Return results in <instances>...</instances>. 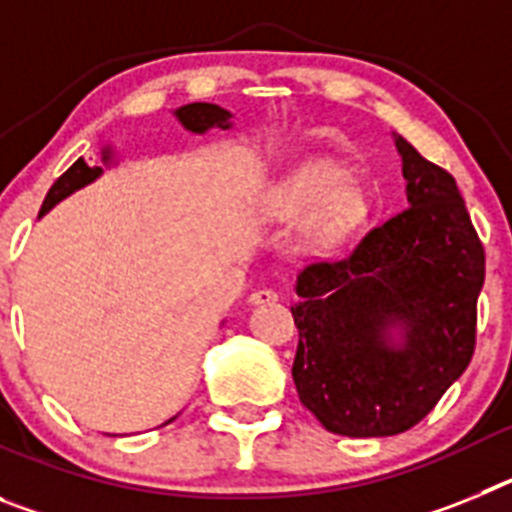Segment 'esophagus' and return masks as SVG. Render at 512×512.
<instances>
[{
    "label": "esophagus",
    "instance_id": "1",
    "mask_svg": "<svg viewBox=\"0 0 512 512\" xmlns=\"http://www.w3.org/2000/svg\"><path fill=\"white\" fill-rule=\"evenodd\" d=\"M279 300V292H274V289H256V292H251V297H248V302L251 305H271V302Z\"/></svg>",
    "mask_w": 512,
    "mask_h": 512
}]
</instances>
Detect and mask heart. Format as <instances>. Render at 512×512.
I'll return each instance as SVG.
<instances>
[{
  "label": "heart",
  "instance_id": "b5f03b06",
  "mask_svg": "<svg viewBox=\"0 0 512 512\" xmlns=\"http://www.w3.org/2000/svg\"><path fill=\"white\" fill-rule=\"evenodd\" d=\"M266 210L277 220H310V241L318 248L346 243L369 217V197L364 187L348 182V171L336 164H307L271 189Z\"/></svg>",
  "mask_w": 512,
  "mask_h": 512
}]
</instances>
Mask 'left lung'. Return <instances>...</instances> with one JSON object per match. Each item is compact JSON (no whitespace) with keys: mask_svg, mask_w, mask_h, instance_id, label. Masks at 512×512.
<instances>
[{"mask_svg":"<svg viewBox=\"0 0 512 512\" xmlns=\"http://www.w3.org/2000/svg\"><path fill=\"white\" fill-rule=\"evenodd\" d=\"M408 205L338 261H312L292 305V377L330 433L395 436L464 374L477 343L485 248L454 176L397 138ZM402 327L395 347L389 333Z\"/></svg>","mask_w":512,"mask_h":512,"instance_id":"8db88e82","label":"left lung"}]
</instances>
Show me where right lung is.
Returning <instances> with one entry per match:
<instances>
[{
  "label": "right lung",
  "instance_id": "right-lung-1",
  "mask_svg": "<svg viewBox=\"0 0 512 512\" xmlns=\"http://www.w3.org/2000/svg\"><path fill=\"white\" fill-rule=\"evenodd\" d=\"M176 117H179V122H182L187 130H192V133H205V130L212 128V125H217V128H230V112L223 110V107H217V104H207V102L187 104V107H179V110H176ZM104 158H110V156H104ZM99 174H102L99 166H89L84 158H79V161L63 171L56 182H53V187L48 189L43 207H40V215H45V212L51 210L56 202H61L63 197H69L71 192L81 189L84 184L94 182ZM171 420H166V423H171Z\"/></svg>",
  "mask_w": 512,
  "mask_h": 512
}]
</instances>
